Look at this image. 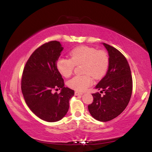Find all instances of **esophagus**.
<instances>
[{"label":"esophagus","mask_w":152,"mask_h":152,"mask_svg":"<svg viewBox=\"0 0 152 152\" xmlns=\"http://www.w3.org/2000/svg\"><path fill=\"white\" fill-rule=\"evenodd\" d=\"M75 94L76 96H80V95H82V94H83V93H82L78 92V91H75Z\"/></svg>","instance_id":"obj_1"}]
</instances>
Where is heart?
<instances>
[{
	"instance_id": "obj_1",
	"label": "heart",
	"mask_w": 152,
	"mask_h": 152,
	"mask_svg": "<svg viewBox=\"0 0 152 152\" xmlns=\"http://www.w3.org/2000/svg\"><path fill=\"white\" fill-rule=\"evenodd\" d=\"M70 58H59L56 61V67L61 75L68 77L72 75L75 65L83 64L82 72L85 75L73 77L68 82L70 88L77 91H83L93 84L92 76L99 80L106 74L109 64L107 52L103 50L80 46L70 52Z\"/></svg>"
}]
</instances>
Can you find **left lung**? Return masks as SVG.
<instances>
[{
    "label": "left lung",
    "instance_id": "left-lung-1",
    "mask_svg": "<svg viewBox=\"0 0 152 152\" xmlns=\"http://www.w3.org/2000/svg\"><path fill=\"white\" fill-rule=\"evenodd\" d=\"M103 44L109 53V68L96 88L105 94H92L93 102L88 109L94 118L107 122L121 115L127 107L132 96L133 80L125 56L112 46Z\"/></svg>",
    "mask_w": 152,
    "mask_h": 152
}]
</instances>
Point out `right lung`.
<instances>
[{
    "mask_svg": "<svg viewBox=\"0 0 152 152\" xmlns=\"http://www.w3.org/2000/svg\"><path fill=\"white\" fill-rule=\"evenodd\" d=\"M63 49L57 41L40 46L28 59L21 77V91L28 107L47 122H56L64 117L70 98L75 94L73 90L64 87V80L56 67ZM60 88L59 94L53 93Z\"/></svg>",
    "mask_w": 152,
    "mask_h": 152,
    "instance_id": "obj_1",
    "label": "right lung"
}]
</instances>
